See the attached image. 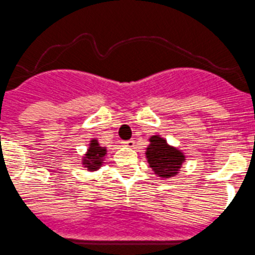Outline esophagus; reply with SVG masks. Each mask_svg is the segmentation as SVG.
<instances>
[{
  "label": "esophagus",
  "instance_id": "1",
  "mask_svg": "<svg viewBox=\"0 0 255 255\" xmlns=\"http://www.w3.org/2000/svg\"><path fill=\"white\" fill-rule=\"evenodd\" d=\"M123 145H124V146H126V147H134L135 141L132 139L126 140V141H123Z\"/></svg>",
  "mask_w": 255,
  "mask_h": 255
}]
</instances>
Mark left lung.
Wrapping results in <instances>:
<instances>
[{
  "mask_svg": "<svg viewBox=\"0 0 255 255\" xmlns=\"http://www.w3.org/2000/svg\"><path fill=\"white\" fill-rule=\"evenodd\" d=\"M146 157L150 168L161 178H170L178 174L184 159L183 152L166 144L162 137L154 135L146 149Z\"/></svg>",
  "mask_w": 255,
  "mask_h": 255,
  "instance_id": "8db88e82",
  "label": "left lung"
}]
</instances>
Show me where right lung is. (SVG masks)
Segmentation results:
<instances>
[{
  "mask_svg": "<svg viewBox=\"0 0 255 255\" xmlns=\"http://www.w3.org/2000/svg\"><path fill=\"white\" fill-rule=\"evenodd\" d=\"M106 149L100 147L98 140H91L90 142V149L87 150L86 156L84 157V165L86 166L87 170H96L103 164V157L105 156Z\"/></svg>",
  "mask_w": 255,
  "mask_h": 255,
  "instance_id": "add662e5",
  "label": "right lung"
}]
</instances>
